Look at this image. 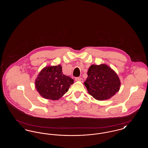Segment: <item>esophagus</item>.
Here are the masks:
<instances>
[{"label": "esophagus", "mask_w": 148, "mask_h": 148, "mask_svg": "<svg viewBox=\"0 0 148 148\" xmlns=\"http://www.w3.org/2000/svg\"><path fill=\"white\" fill-rule=\"evenodd\" d=\"M75 80H76V81H80V82H83V79L82 77H75Z\"/></svg>", "instance_id": "obj_1"}]
</instances>
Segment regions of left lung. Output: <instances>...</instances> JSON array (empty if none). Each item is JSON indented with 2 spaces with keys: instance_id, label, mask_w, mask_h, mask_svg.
Wrapping results in <instances>:
<instances>
[{
  "instance_id": "1",
  "label": "left lung",
  "mask_w": 148,
  "mask_h": 148,
  "mask_svg": "<svg viewBox=\"0 0 148 148\" xmlns=\"http://www.w3.org/2000/svg\"><path fill=\"white\" fill-rule=\"evenodd\" d=\"M87 74L85 86L89 94L95 99H109L119 90V78L115 72L106 64L92 65Z\"/></svg>"
}]
</instances>
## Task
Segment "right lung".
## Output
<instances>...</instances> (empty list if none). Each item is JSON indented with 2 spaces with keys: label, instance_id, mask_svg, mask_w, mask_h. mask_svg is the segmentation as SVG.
Here are the masks:
<instances>
[{
  "label": "right lung",
  "instance_id": "1",
  "mask_svg": "<svg viewBox=\"0 0 148 148\" xmlns=\"http://www.w3.org/2000/svg\"><path fill=\"white\" fill-rule=\"evenodd\" d=\"M73 83V79L63 74L62 66L59 65L42 69L35 80V88L44 98L58 100Z\"/></svg>",
  "mask_w": 148,
  "mask_h": 148
}]
</instances>
